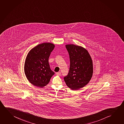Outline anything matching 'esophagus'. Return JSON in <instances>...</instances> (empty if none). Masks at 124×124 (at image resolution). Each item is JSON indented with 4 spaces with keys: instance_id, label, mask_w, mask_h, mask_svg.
Returning a JSON list of instances; mask_svg holds the SVG:
<instances>
[{
    "instance_id": "1",
    "label": "esophagus",
    "mask_w": 124,
    "mask_h": 124,
    "mask_svg": "<svg viewBox=\"0 0 124 124\" xmlns=\"http://www.w3.org/2000/svg\"><path fill=\"white\" fill-rule=\"evenodd\" d=\"M56 74H57V75H58V76H60L61 74V72H57V73H56Z\"/></svg>"
}]
</instances>
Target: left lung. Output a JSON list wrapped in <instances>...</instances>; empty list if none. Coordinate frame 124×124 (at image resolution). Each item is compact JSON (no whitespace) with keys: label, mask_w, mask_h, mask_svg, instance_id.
I'll use <instances>...</instances> for the list:
<instances>
[{"label":"left lung","mask_w":124,"mask_h":124,"mask_svg":"<svg viewBox=\"0 0 124 124\" xmlns=\"http://www.w3.org/2000/svg\"><path fill=\"white\" fill-rule=\"evenodd\" d=\"M65 46L69 55L70 66L64 80L70 88L77 90L91 80L93 73L92 61L89 53L82 46L74 44Z\"/></svg>","instance_id":"1"}]
</instances>
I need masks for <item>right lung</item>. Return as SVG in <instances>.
Listing matches in <instances>:
<instances>
[{
    "label": "right lung",
    "mask_w": 124,
    "mask_h": 124,
    "mask_svg": "<svg viewBox=\"0 0 124 124\" xmlns=\"http://www.w3.org/2000/svg\"><path fill=\"white\" fill-rule=\"evenodd\" d=\"M54 44H39L29 52L24 64V72L28 80L32 85L43 87L47 85L54 72L50 69L48 62Z\"/></svg>",
    "instance_id": "add662e5"
}]
</instances>
